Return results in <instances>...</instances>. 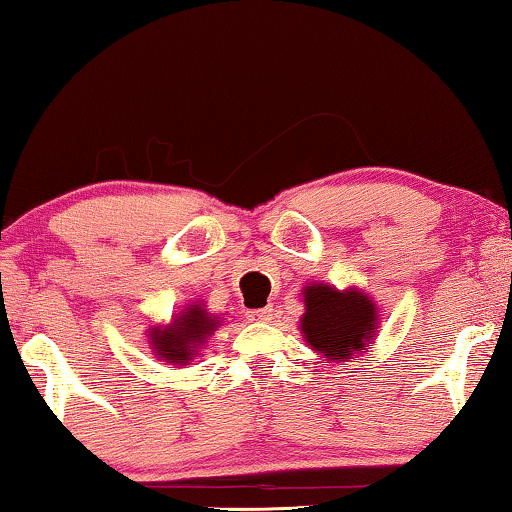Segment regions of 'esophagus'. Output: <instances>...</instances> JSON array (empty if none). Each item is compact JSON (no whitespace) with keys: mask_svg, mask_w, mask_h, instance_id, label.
<instances>
[{"mask_svg":"<svg viewBox=\"0 0 512 512\" xmlns=\"http://www.w3.org/2000/svg\"><path fill=\"white\" fill-rule=\"evenodd\" d=\"M250 322H271L273 319V305H266V308H257L248 312Z\"/></svg>","mask_w":512,"mask_h":512,"instance_id":"34e87169","label":"esophagus"}]
</instances>
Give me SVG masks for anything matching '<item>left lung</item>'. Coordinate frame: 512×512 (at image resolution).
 Here are the masks:
<instances>
[{
	"label": "left lung",
	"instance_id": "left-lung-1",
	"mask_svg": "<svg viewBox=\"0 0 512 512\" xmlns=\"http://www.w3.org/2000/svg\"><path fill=\"white\" fill-rule=\"evenodd\" d=\"M301 296L305 312L299 329L312 352L340 363L372 347L379 308L370 294L358 287L338 289L329 282H308Z\"/></svg>",
	"mask_w": 512,
	"mask_h": 512
}]
</instances>
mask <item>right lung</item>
<instances>
[{
	"instance_id": "1",
	"label": "right lung",
	"mask_w": 512,
	"mask_h": 512,
	"mask_svg": "<svg viewBox=\"0 0 512 512\" xmlns=\"http://www.w3.org/2000/svg\"><path fill=\"white\" fill-rule=\"evenodd\" d=\"M223 324L220 315L207 310L204 301H193L183 305V310L172 315L170 324H154L147 329L149 347L158 361L167 365H188L202 352L213 331Z\"/></svg>"
}]
</instances>
